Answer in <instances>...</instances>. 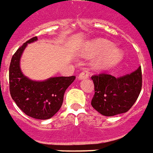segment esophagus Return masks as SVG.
<instances>
[{"label":"esophagus","mask_w":153,"mask_h":153,"mask_svg":"<svg viewBox=\"0 0 153 153\" xmlns=\"http://www.w3.org/2000/svg\"><path fill=\"white\" fill-rule=\"evenodd\" d=\"M89 77V73L88 71H82V73H80L78 76L79 80H84V79H87Z\"/></svg>","instance_id":"esophagus-1"}]
</instances>
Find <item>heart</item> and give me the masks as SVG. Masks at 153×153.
<instances>
[{"instance_id": "obj_1", "label": "heart", "mask_w": 153, "mask_h": 153, "mask_svg": "<svg viewBox=\"0 0 153 153\" xmlns=\"http://www.w3.org/2000/svg\"><path fill=\"white\" fill-rule=\"evenodd\" d=\"M93 53L100 54L95 61V66L97 69H109L119 63L123 53L120 48L114 47V44L105 39H97L91 44Z\"/></svg>"}]
</instances>
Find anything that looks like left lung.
<instances>
[{"mask_svg":"<svg viewBox=\"0 0 153 153\" xmlns=\"http://www.w3.org/2000/svg\"><path fill=\"white\" fill-rule=\"evenodd\" d=\"M91 79L95 85L91 105L104 116L127 112L137 100L142 89L141 67L120 77L104 73L93 76Z\"/></svg>","mask_w":153,"mask_h":153,"instance_id":"1","label":"left lung"}]
</instances>
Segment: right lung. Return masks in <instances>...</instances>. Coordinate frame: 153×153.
I'll list each match as a JSON object with an SVG mask.
<instances>
[{"instance_id":"add662e5","label":"right lung","mask_w":153,"mask_h":153,"mask_svg":"<svg viewBox=\"0 0 153 153\" xmlns=\"http://www.w3.org/2000/svg\"><path fill=\"white\" fill-rule=\"evenodd\" d=\"M38 40L33 37L18 48L10 64V92L13 100L24 113L37 120H48L60 109L65 91L74 82L75 76H54L34 81L24 74L20 59L27 45Z\"/></svg>"}]
</instances>
